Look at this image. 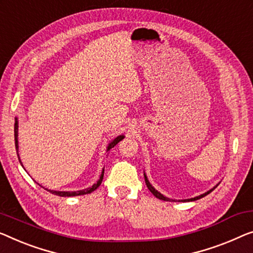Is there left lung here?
Returning a JSON list of instances; mask_svg holds the SVG:
<instances>
[{"label": "left lung", "mask_w": 253, "mask_h": 253, "mask_svg": "<svg viewBox=\"0 0 253 253\" xmlns=\"http://www.w3.org/2000/svg\"><path fill=\"white\" fill-rule=\"evenodd\" d=\"M144 178H145V184H146V186H148V188L150 190V192L151 193H152L154 197L156 198H158V199H160V200H164V201H175V200H172V199H169V198H167V197H165V195H163L160 193V192H158L156 188H154L152 185H151L150 184V182H149V179H148V177H146V175L144 174ZM218 186V184L216 186H214L213 188H211L210 191H208V192H206V193H203V194H201V195H199V197H195V198H192V199H186V200H180V201L182 202H190V201H195V200H199V199H201V198H203V197H206L207 194H209L210 192H212L214 188H216Z\"/></svg>", "instance_id": "left-lung-1"}]
</instances>
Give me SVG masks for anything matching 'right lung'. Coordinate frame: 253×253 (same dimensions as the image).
<instances>
[{"label": "right lung", "instance_id": "1", "mask_svg": "<svg viewBox=\"0 0 253 253\" xmlns=\"http://www.w3.org/2000/svg\"><path fill=\"white\" fill-rule=\"evenodd\" d=\"M125 137L124 135H120V136L116 137L114 141L111 143H109L108 145V149L107 151H109L110 149L114 148L116 144H118V143L122 141V139ZM14 143H16V150H17V154H18V158H19V153H18V119L16 118V123H14ZM19 161H20V158H19ZM21 164V161H20ZM103 175H104V169H102V174H101L99 180L95 184H93V186L85 188V190H81V191H74V192H69V191H51V190H47V188H45V190L50 191L52 194H55V195H59V197H77V195H84V194H88V193H92L93 191H95L97 187L101 185V183H102V179H103Z\"/></svg>", "mask_w": 253, "mask_h": 253}]
</instances>
